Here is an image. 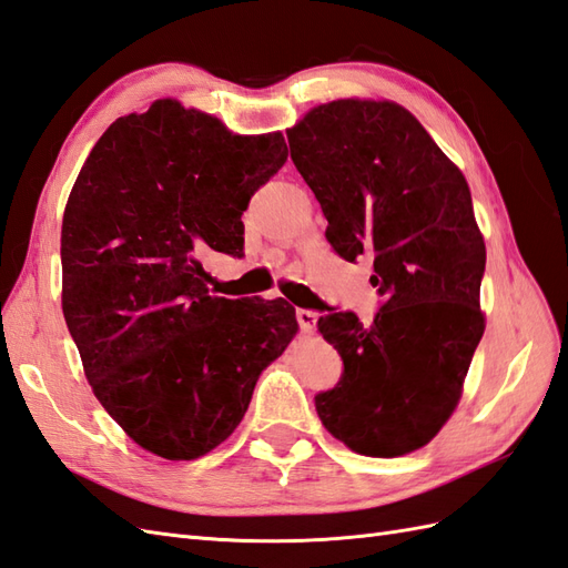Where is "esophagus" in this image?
Here are the masks:
<instances>
[{"instance_id":"obj_1","label":"esophagus","mask_w":568,"mask_h":568,"mask_svg":"<svg viewBox=\"0 0 568 568\" xmlns=\"http://www.w3.org/2000/svg\"><path fill=\"white\" fill-rule=\"evenodd\" d=\"M295 316H297V322H300V328H302V331H307V333L314 331L316 318H318V314H316L314 310H297Z\"/></svg>"}]
</instances>
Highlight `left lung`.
I'll return each mask as SVG.
<instances>
[{
    "label": "left lung",
    "mask_w": 568,
    "mask_h": 568,
    "mask_svg": "<svg viewBox=\"0 0 568 568\" xmlns=\"http://www.w3.org/2000/svg\"><path fill=\"white\" fill-rule=\"evenodd\" d=\"M287 143L333 252L372 254L382 297L369 326L355 312L316 322L345 367L316 413L362 456L410 454L454 413L485 333L487 252L468 182L396 103L333 100L287 129Z\"/></svg>",
    "instance_id": "left-lung-1"
}]
</instances>
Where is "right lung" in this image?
Segmentation results:
<instances>
[{"mask_svg":"<svg viewBox=\"0 0 568 568\" xmlns=\"http://www.w3.org/2000/svg\"><path fill=\"white\" fill-rule=\"evenodd\" d=\"M287 160L283 134L235 136L158 100L100 136L62 221V310L95 398L168 460L235 432L258 374L297 336L295 307L225 300L201 256H242V213Z\"/></svg>","mask_w":568,"mask_h":568,"instance_id":"obj_1","label":"right lung"}]
</instances>
